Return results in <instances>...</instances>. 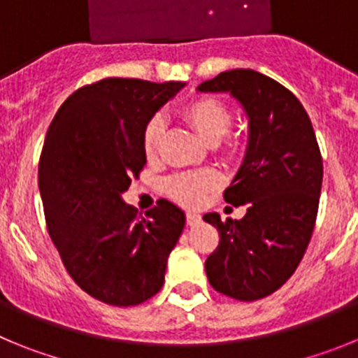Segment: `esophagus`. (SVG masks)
<instances>
[{
  "label": "esophagus",
  "mask_w": 358,
  "mask_h": 358,
  "mask_svg": "<svg viewBox=\"0 0 358 358\" xmlns=\"http://www.w3.org/2000/svg\"><path fill=\"white\" fill-rule=\"evenodd\" d=\"M201 222V215L199 213H186V224L188 226H197Z\"/></svg>",
  "instance_id": "34e87169"
}]
</instances>
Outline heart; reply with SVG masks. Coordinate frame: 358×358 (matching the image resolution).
I'll return each instance as SVG.
<instances>
[{
  "label": "heart",
  "mask_w": 358,
  "mask_h": 358,
  "mask_svg": "<svg viewBox=\"0 0 358 358\" xmlns=\"http://www.w3.org/2000/svg\"><path fill=\"white\" fill-rule=\"evenodd\" d=\"M181 118L188 123L192 131L206 145H215L222 152H235V143L222 138L229 132L231 110L224 102L211 96H201L186 103L181 109ZM164 138V122L159 116H154L147 122L141 134V148L148 161L159 156L161 143ZM220 182V177L213 170H199V172L176 173L164 182V194L182 206H197L204 195Z\"/></svg>",
  "instance_id": "b5f03b06"
}]
</instances>
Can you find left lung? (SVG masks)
<instances>
[{"label": "left lung", "instance_id": "obj_1", "mask_svg": "<svg viewBox=\"0 0 358 358\" xmlns=\"http://www.w3.org/2000/svg\"><path fill=\"white\" fill-rule=\"evenodd\" d=\"M201 93H229L249 118V141L226 202L248 208L240 220H204L218 231L206 260L217 292L256 301L276 292L294 274L315 226L322 157L301 102L280 82L255 69H231L202 82Z\"/></svg>", "mask_w": 358, "mask_h": 358}]
</instances>
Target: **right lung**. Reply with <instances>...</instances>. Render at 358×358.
I'll use <instances>...</instances> for the list:
<instances>
[{
  "label": "right lung",
  "instance_id": "add662e5",
  "mask_svg": "<svg viewBox=\"0 0 358 358\" xmlns=\"http://www.w3.org/2000/svg\"><path fill=\"white\" fill-rule=\"evenodd\" d=\"M182 87L103 78L68 96L46 132L39 189L48 233L75 283L107 305L156 296L185 227V211L166 199L141 218L122 199L147 163L145 125Z\"/></svg>",
  "mask_w": 358,
  "mask_h": 358
}]
</instances>
